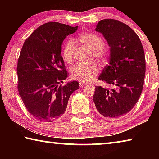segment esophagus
Segmentation results:
<instances>
[{
    "instance_id": "34e87169",
    "label": "esophagus",
    "mask_w": 159,
    "mask_h": 159,
    "mask_svg": "<svg viewBox=\"0 0 159 159\" xmlns=\"http://www.w3.org/2000/svg\"><path fill=\"white\" fill-rule=\"evenodd\" d=\"M79 85H80V88H83V87H84V86H85L86 85V83H83V82H80V83H79Z\"/></svg>"
}]
</instances>
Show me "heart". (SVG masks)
Returning <instances> with one entry per match:
<instances>
[{
  "mask_svg": "<svg viewBox=\"0 0 159 159\" xmlns=\"http://www.w3.org/2000/svg\"><path fill=\"white\" fill-rule=\"evenodd\" d=\"M79 41L92 50L93 55L101 61H105L108 57V51L103 46L104 41L102 38L93 33H87L79 37ZM76 45L75 42L70 40L64 45L62 56L67 63L74 61ZM99 68L95 63H78L70 69L71 77L81 82H88L97 75Z\"/></svg>",
  "mask_w": 159,
  "mask_h": 159,
  "instance_id": "obj_1",
  "label": "heart"
}]
</instances>
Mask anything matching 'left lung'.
Masks as SVG:
<instances>
[{
  "instance_id": "8db88e82",
  "label": "left lung",
  "mask_w": 159,
  "mask_h": 159,
  "mask_svg": "<svg viewBox=\"0 0 159 159\" xmlns=\"http://www.w3.org/2000/svg\"><path fill=\"white\" fill-rule=\"evenodd\" d=\"M110 49L109 62L98 79L109 88L95 86L96 109L102 116H123L133 108L141 95L146 71L144 52L139 36L130 26L105 19L97 25Z\"/></svg>"
}]
</instances>
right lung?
<instances>
[{
	"mask_svg": "<svg viewBox=\"0 0 159 159\" xmlns=\"http://www.w3.org/2000/svg\"><path fill=\"white\" fill-rule=\"evenodd\" d=\"M77 29L50 21L37 28L24 43L17 67L18 91L26 109L40 121L60 118L70 96L79 88L76 80L59 85L68 76L61 45Z\"/></svg>",
	"mask_w": 159,
	"mask_h": 159,
	"instance_id": "1",
	"label": "right lung"
}]
</instances>
